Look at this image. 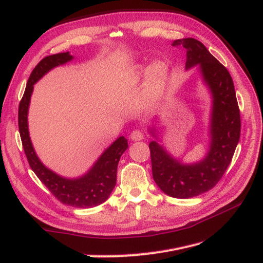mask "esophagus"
<instances>
[{
	"label": "esophagus",
	"mask_w": 263,
	"mask_h": 263,
	"mask_svg": "<svg viewBox=\"0 0 263 263\" xmlns=\"http://www.w3.org/2000/svg\"><path fill=\"white\" fill-rule=\"evenodd\" d=\"M130 138H132V140H135V141L144 139V133L140 132V130H137V129L133 130L132 134H130Z\"/></svg>",
	"instance_id": "esophagus-1"
}]
</instances>
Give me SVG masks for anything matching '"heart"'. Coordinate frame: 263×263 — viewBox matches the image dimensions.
I'll list each match as a JSON object with an SVG mask.
<instances>
[{"mask_svg":"<svg viewBox=\"0 0 263 263\" xmlns=\"http://www.w3.org/2000/svg\"><path fill=\"white\" fill-rule=\"evenodd\" d=\"M145 76V86L142 99L145 105H154L162 98L164 94L166 83L169 79V68L164 61H154L145 69V66L137 65L133 67L127 73L125 83L126 85H135Z\"/></svg>","mask_w":263,"mask_h":263,"instance_id":"1","label":"heart"}]
</instances>
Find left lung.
<instances>
[{
  "label": "left lung",
  "instance_id": "left-lung-1",
  "mask_svg": "<svg viewBox=\"0 0 263 263\" xmlns=\"http://www.w3.org/2000/svg\"><path fill=\"white\" fill-rule=\"evenodd\" d=\"M172 46L186 51L185 69L198 65L203 81L212 94L210 149L202 160L182 163L157 141L149 144L153 177L166 195L190 198L217 184L232 161L240 137V112L233 79L228 70L194 38L174 41ZM151 134L155 135L154 132Z\"/></svg>",
  "mask_w": 263,
  "mask_h": 263
}]
</instances>
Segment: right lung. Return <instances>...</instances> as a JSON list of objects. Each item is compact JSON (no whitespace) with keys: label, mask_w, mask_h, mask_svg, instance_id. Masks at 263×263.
<instances>
[{"label":"right lung","mask_w":263,"mask_h":263,"mask_svg":"<svg viewBox=\"0 0 263 263\" xmlns=\"http://www.w3.org/2000/svg\"><path fill=\"white\" fill-rule=\"evenodd\" d=\"M73 59L69 52L55 53L45 57L31 71L25 92L18 106V129L22 144L31 170L38 179L48 189L52 195L61 203L73 208L89 209L105 202L116 185L117 165L122 155L128 148V142L124 136L117 138L104 153L101 155L97 162L84 176L77 179H67L60 177L47 168L39 160L28 132V107L34 84L53 69L60 65H65Z\"/></svg>","instance_id":"obj_1"}]
</instances>
